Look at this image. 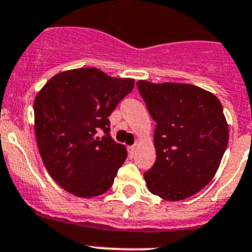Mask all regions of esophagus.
Wrapping results in <instances>:
<instances>
[{
	"label": "esophagus",
	"instance_id": "esophagus-1",
	"mask_svg": "<svg viewBox=\"0 0 252 252\" xmlns=\"http://www.w3.org/2000/svg\"><path fill=\"white\" fill-rule=\"evenodd\" d=\"M135 151H137V147L135 146H131L129 147V157H134V154H135Z\"/></svg>",
	"mask_w": 252,
	"mask_h": 252
}]
</instances>
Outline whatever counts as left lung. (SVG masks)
Instances as JSON below:
<instances>
[{
    "mask_svg": "<svg viewBox=\"0 0 252 252\" xmlns=\"http://www.w3.org/2000/svg\"><path fill=\"white\" fill-rule=\"evenodd\" d=\"M137 87L157 123V158L144 173L147 187L167 201L193 196L214 178L227 147L228 126L221 103L191 84L139 80Z\"/></svg>",
    "mask_w": 252,
    "mask_h": 252,
    "instance_id": "8db88e82",
    "label": "left lung"
}]
</instances>
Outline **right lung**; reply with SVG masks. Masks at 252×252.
Wrapping results in <instances>:
<instances>
[{
  "label": "right lung",
  "instance_id": "obj_1",
  "mask_svg": "<svg viewBox=\"0 0 252 252\" xmlns=\"http://www.w3.org/2000/svg\"><path fill=\"white\" fill-rule=\"evenodd\" d=\"M133 87V79L81 67L60 72L37 93L33 112L38 151L49 174L65 191L90 198L113 186L126 148L110 137L108 117Z\"/></svg>",
  "mask_w": 252,
  "mask_h": 252
}]
</instances>
